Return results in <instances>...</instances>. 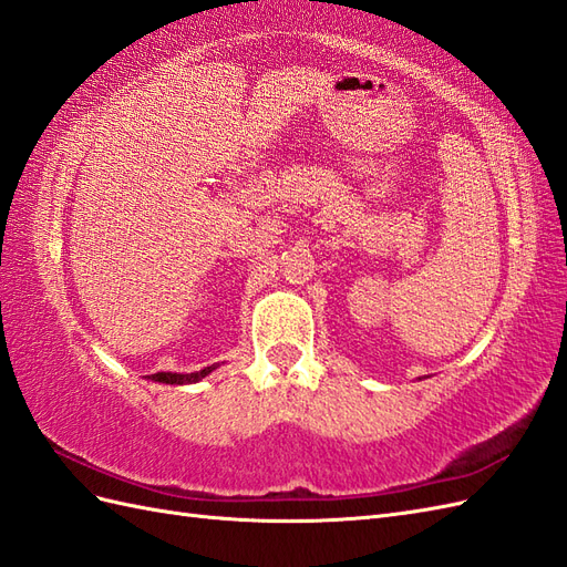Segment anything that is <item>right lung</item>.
I'll return each mask as SVG.
<instances>
[{
  "mask_svg": "<svg viewBox=\"0 0 567 567\" xmlns=\"http://www.w3.org/2000/svg\"><path fill=\"white\" fill-rule=\"evenodd\" d=\"M216 368H218V363L206 365V368L197 370V373H156V375H152L150 380L164 382V384H192V382H199V380L206 378L208 373H214Z\"/></svg>",
  "mask_w": 567,
  "mask_h": 567,
  "instance_id": "obj_1",
  "label": "right lung"
}]
</instances>
